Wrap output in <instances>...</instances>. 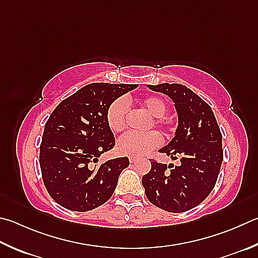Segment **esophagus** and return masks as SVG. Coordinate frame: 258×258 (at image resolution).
Wrapping results in <instances>:
<instances>
[{"label": "esophagus", "instance_id": "esophagus-1", "mask_svg": "<svg viewBox=\"0 0 258 258\" xmlns=\"http://www.w3.org/2000/svg\"><path fill=\"white\" fill-rule=\"evenodd\" d=\"M137 160H138L137 157H130V162L131 163H133V162H135Z\"/></svg>", "mask_w": 258, "mask_h": 258}]
</instances>
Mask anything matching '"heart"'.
<instances>
[{"label": "heart", "instance_id": "b5f03b06", "mask_svg": "<svg viewBox=\"0 0 258 258\" xmlns=\"http://www.w3.org/2000/svg\"><path fill=\"white\" fill-rule=\"evenodd\" d=\"M141 108L152 116V123L150 127L154 126L161 131L167 132L171 126V120L165 115L167 111L166 101L160 97L151 96L145 97L139 101ZM128 114V104L124 98H118L110 104L107 109L106 120L111 132L120 133L126 127V120ZM161 142L160 135L154 131L148 133H126L117 142V151L121 156H142L159 147Z\"/></svg>", "mask_w": 258, "mask_h": 258}]
</instances>
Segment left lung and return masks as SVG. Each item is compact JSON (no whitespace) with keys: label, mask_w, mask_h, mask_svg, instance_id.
<instances>
[{"label":"left lung","mask_w":258,"mask_h":258,"mask_svg":"<svg viewBox=\"0 0 258 258\" xmlns=\"http://www.w3.org/2000/svg\"><path fill=\"white\" fill-rule=\"evenodd\" d=\"M148 88L174 101L178 127L159 151L179 158L180 165L167 167L150 160L151 170L142 177V185L153 205L168 212H185L202 203L217 182L223 160L222 135L211 107L190 89L179 83Z\"/></svg>","instance_id":"8db88e82"}]
</instances>
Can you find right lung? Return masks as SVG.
Masks as SVG:
<instances>
[{"mask_svg":"<svg viewBox=\"0 0 258 258\" xmlns=\"http://www.w3.org/2000/svg\"><path fill=\"white\" fill-rule=\"evenodd\" d=\"M137 84L90 83L68 97L46 121L39 163L46 189L56 203L86 212L108 201L127 157L97 166L98 158L115 147L107 109Z\"/></svg>","mask_w":258,"mask_h":258,"instance_id":"right-lung-1","label":"right lung"}]
</instances>
